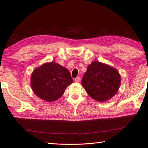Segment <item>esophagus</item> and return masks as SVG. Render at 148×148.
<instances>
[{"mask_svg":"<svg viewBox=\"0 0 148 148\" xmlns=\"http://www.w3.org/2000/svg\"><path fill=\"white\" fill-rule=\"evenodd\" d=\"M80 79H81V77H80L79 76L77 77H76V78L74 79L75 82H80Z\"/></svg>","mask_w":148,"mask_h":148,"instance_id":"34e87169","label":"esophagus"}]
</instances>
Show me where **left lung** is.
<instances>
[{
	"label": "left lung",
	"mask_w": 148,
	"mask_h": 148,
	"mask_svg": "<svg viewBox=\"0 0 148 148\" xmlns=\"http://www.w3.org/2000/svg\"><path fill=\"white\" fill-rule=\"evenodd\" d=\"M120 82L117 70L98 61H94L88 66L82 84L91 98L98 101H105L116 93Z\"/></svg>",
	"instance_id": "obj_1"
}]
</instances>
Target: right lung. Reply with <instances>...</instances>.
<instances>
[{"instance_id":"add662e5","label":"right lung","mask_w":148,"mask_h":148,"mask_svg":"<svg viewBox=\"0 0 148 148\" xmlns=\"http://www.w3.org/2000/svg\"><path fill=\"white\" fill-rule=\"evenodd\" d=\"M72 82L73 79L68 70L53 61L36 69L31 76V85L34 93L49 102L60 98L67 86Z\"/></svg>"}]
</instances>
